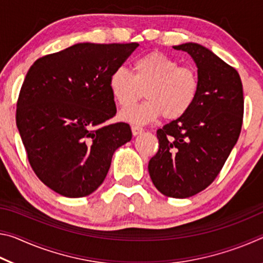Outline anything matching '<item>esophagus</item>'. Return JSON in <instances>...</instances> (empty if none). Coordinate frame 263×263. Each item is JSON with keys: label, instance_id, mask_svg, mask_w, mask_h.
<instances>
[{"label": "esophagus", "instance_id": "esophagus-1", "mask_svg": "<svg viewBox=\"0 0 263 263\" xmlns=\"http://www.w3.org/2000/svg\"><path fill=\"white\" fill-rule=\"evenodd\" d=\"M131 130H132V135L133 136H138L140 135V133L144 131V128L140 127V126H136V125H132L131 126Z\"/></svg>", "mask_w": 263, "mask_h": 263}]
</instances>
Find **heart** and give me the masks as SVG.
<instances>
[{
	"label": "heart",
	"mask_w": 263,
	"mask_h": 263,
	"mask_svg": "<svg viewBox=\"0 0 263 263\" xmlns=\"http://www.w3.org/2000/svg\"><path fill=\"white\" fill-rule=\"evenodd\" d=\"M133 72L117 67L109 77V88L119 106L127 108L145 89L148 99L142 104L123 110L119 118L124 122L142 125L155 121L180 118L188 111L198 90L195 69L180 66L175 59L162 52L153 51L133 61Z\"/></svg>",
	"instance_id": "b5f03b06"
}]
</instances>
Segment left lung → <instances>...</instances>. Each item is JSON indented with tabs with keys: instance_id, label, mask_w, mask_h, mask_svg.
<instances>
[{
	"instance_id": "obj_1",
	"label": "left lung",
	"mask_w": 263,
	"mask_h": 263,
	"mask_svg": "<svg viewBox=\"0 0 263 263\" xmlns=\"http://www.w3.org/2000/svg\"><path fill=\"white\" fill-rule=\"evenodd\" d=\"M173 47L193 58L198 90L183 116L157 131L159 151L148 173L160 193L186 198L212 183L237 144L243 91L237 70L209 48L196 43Z\"/></svg>"
}]
</instances>
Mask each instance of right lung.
<instances>
[{
  "mask_svg": "<svg viewBox=\"0 0 263 263\" xmlns=\"http://www.w3.org/2000/svg\"><path fill=\"white\" fill-rule=\"evenodd\" d=\"M139 46L79 43L31 66L17 102L16 124L29 162L44 184L84 197L108 174L115 151L131 140L116 115L109 77Z\"/></svg>",
  "mask_w": 263,
  "mask_h": 263,
  "instance_id": "right-lung-1",
  "label": "right lung"
}]
</instances>
